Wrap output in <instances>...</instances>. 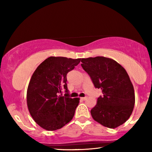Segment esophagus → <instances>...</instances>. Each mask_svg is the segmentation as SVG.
Listing matches in <instances>:
<instances>
[{
  "label": "esophagus",
  "mask_w": 152,
  "mask_h": 152,
  "mask_svg": "<svg viewBox=\"0 0 152 152\" xmlns=\"http://www.w3.org/2000/svg\"><path fill=\"white\" fill-rule=\"evenodd\" d=\"M80 99L82 100V101H85V100L87 99V96H85V97H81Z\"/></svg>",
  "instance_id": "1"
}]
</instances>
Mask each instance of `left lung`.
I'll use <instances>...</instances> for the list:
<instances>
[{
  "label": "left lung",
  "instance_id": "obj_1",
  "mask_svg": "<svg viewBox=\"0 0 152 152\" xmlns=\"http://www.w3.org/2000/svg\"><path fill=\"white\" fill-rule=\"evenodd\" d=\"M81 66L102 96L91 110L93 119L109 128H116L132 115L135 104L133 86L124 68L110 58H82Z\"/></svg>",
  "mask_w": 152,
  "mask_h": 152
}]
</instances>
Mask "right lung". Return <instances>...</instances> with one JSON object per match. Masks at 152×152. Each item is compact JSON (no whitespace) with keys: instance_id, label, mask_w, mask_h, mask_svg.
Here are the masks:
<instances>
[{"instance_id":"1","label":"right lung","mask_w":152,"mask_h":152,"mask_svg":"<svg viewBox=\"0 0 152 152\" xmlns=\"http://www.w3.org/2000/svg\"><path fill=\"white\" fill-rule=\"evenodd\" d=\"M80 60L51 56L33 74L27 88V107L33 119L44 129H59L72 119L80 99L70 97L66 76ZM62 91L66 92L64 97L59 94Z\"/></svg>"}]
</instances>
